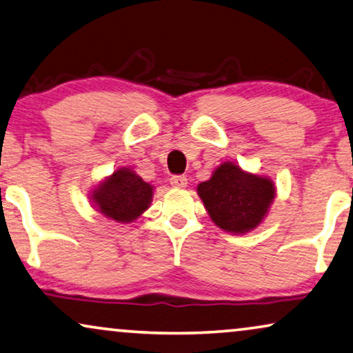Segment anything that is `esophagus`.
Listing matches in <instances>:
<instances>
[{
  "instance_id": "34e87169",
  "label": "esophagus",
  "mask_w": 353,
  "mask_h": 353,
  "mask_svg": "<svg viewBox=\"0 0 353 353\" xmlns=\"http://www.w3.org/2000/svg\"><path fill=\"white\" fill-rule=\"evenodd\" d=\"M170 185L173 188H186L188 186V178L185 175H175L170 178Z\"/></svg>"
}]
</instances>
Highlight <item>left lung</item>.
I'll return each mask as SVG.
<instances>
[{
    "mask_svg": "<svg viewBox=\"0 0 353 353\" xmlns=\"http://www.w3.org/2000/svg\"><path fill=\"white\" fill-rule=\"evenodd\" d=\"M197 194L219 228L243 234L262 223L276 191L270 178L252 175L233 162H225L210 180L197 186Z\"/></svg>",
    "mask_w": 353,
    "mask_h": 353,
    "instance_id": "1",
    "label": "left lung"
}]
</instances>
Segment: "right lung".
Returning a JSON list of instances; mask_svg holds the SVG:
<instances>
[{"mask_svg": "<svg viewBox=\"0 0 353 353\" xmlns=\"http://www.w3.org/2000/svg\"><path fill=\"white\" fill-rule=\"evenodd\" d=\"M96 210L119 223L137 220L152 201V186L130 168H119L91 194Z\"/></svg>", "mask_w": 353, "mask_h": 353, "instance_id": "right-lung-1", "label": "right lung"}]
</instances>
